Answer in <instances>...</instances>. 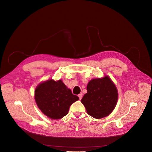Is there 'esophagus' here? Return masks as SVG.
I'll return each instance as SVG.
<instances>
[{"label": "esophagus", "instance_id": "obj_1", "mask_svg": "<svg viewBox=\"0 0 152 152\" xmlns=\"http://www.w3.org/2000/svg\"><path fill=\"white\" fill-rule=\"evenodd\" d=\"M78 96H79V98H80V100H81L82 99V97H83V94H80V95H78Z\"/></svg>", "mask_w": 152, "mask_h": 152}]
</instances>
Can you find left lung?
I'll return each mask as SVG.
<instances>
[{
  "label": "left lung",
  "mask_w": 152,
  "mask_h": 152,
  "mask_svg": "<svg viewBox=\"0 0 152 152\" xmlns=\"http://www.w3.org/2000/svg\"><path fill=\"white\" fill-rule=\"evenodd\" d=\"M118 99L115 85L108 76L91 80L87 85V93L81 99L87 113L101 119L113 111Z\"/></svg>",
  "instance_id": "left-lung-1"
}]
</instances>
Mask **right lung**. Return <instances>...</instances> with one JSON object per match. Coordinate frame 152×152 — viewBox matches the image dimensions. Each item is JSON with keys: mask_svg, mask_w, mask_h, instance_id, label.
Instances as JSON below:
<instances>
[{"mask_svg": "<svg viewBox=\"0 0 152 152\" xmlns=\"http://www.w3.org/2000/svg\"><path fill=\"white\" fill-rule=\"evenodd\" d=\"M35 99L44 114L50 119H58L68 114L69 107L79 97L73 95L61 80H50L37 87Z\"/></svg>", "mask_w": 152, "mask_h": 152, "instance_id": "right-lung-1", "label": "right lung"}]
</instances>
